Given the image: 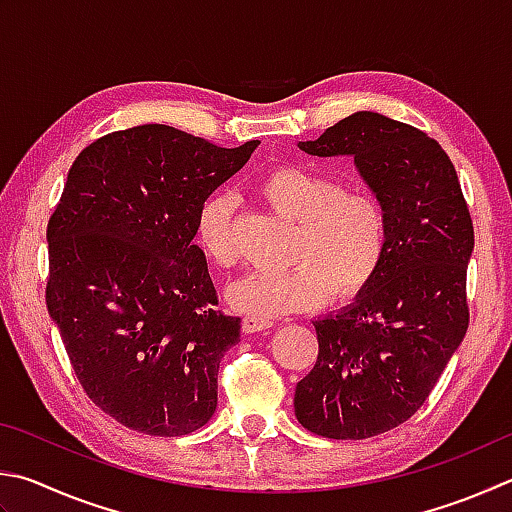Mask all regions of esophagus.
<instances>
[{"instance_id":"esophagus-1","label":"esophagus","mask_w":512,"mask_h":512,"mask_svg":"<svg viewBox=\"0 0 512 512\" xmlns=\"http://www.w3.org/2000/svg\"><path fill=\"white\" fill-rule=\"evenodd\" d=\"M273 322L271 320H264V318H253V315H246L244 320H241V329L246 333H255V331H266L271 329Z\"/></svg>"}]
</instances>
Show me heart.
Returning <instances> with one entry per match:
<instances>
[{
  "label": "heart",
  "mask_w": 512,
  "mask_h": 512,
  "mask_svg": "<svg viewBox=\"0 0 512 512\" xmlns=\"http://www.w3.org/2000/svg\"><path fill=\"white\" fill-rule=\"evenodd\" d=\"M257 197L277 215L295 221L288 268H259L228 288L235 311L271 320L313 309L331 293L338 300L367 291L389 253V215L376 194L345 190V183L318 167L277 165L257 181ZM235 199L215 192L201 203L194 239L210 264L237 262L232 230Z\"/></svg>",
  "instance_id": "heart-1"
}]
</instances>
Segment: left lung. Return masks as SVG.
I'll return each instance as SVG.
<instances>
[{
  "mask_svg": "<svg viewBox=\"0 0 512 512\" xmlns=\"http://www.w3.org/2000/svg\"><path fill=\"white\" fill-rule=\"evenodd\" d=\"M300 150L349 154L389 215V253L356 304L315 320L318 360L295 416L324 439H369L421 410L468 331L475 228L450 156L434 138L358 111Z\"/></svg>",
  "mask_w": 512,
  "mask_h": 512,
  "instance_id": "left-lung-1",
  "label": "left lung"
}]
</instances>
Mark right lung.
<instances>
[{"label":"right lung","mask_w":512,"mask_h":512,"mask_svg":"<svg viewBox=\"0 0 512 512\" xmlns=\"http://www.w3.org/2000/svg\"><path fill=\"white\" fill-rule=\"evenodd\" d=\"M257 145L138 125L71 165L46 226V306L85 394L129 430L183 436L217 410L239 318L217 309L194 221Z\"/></svg>","instance_id":"add662e5"}]
</instances>
